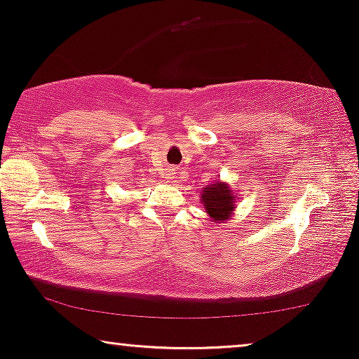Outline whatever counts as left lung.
I'll use <instances>...</instances> for the list:
<instances>
[{"label":"left lung","instance_id":"obj_1","mask_svg":"<svg viewBox=\"0 0 359 359\" xmlns=\"http://www.w3.org/2000/svg\"><path fill=\"white\" fill-rule=\"evenodd\" d=\"M201 203L204 204L205 212L215 224L229 220L235 209V194L230 191V186L217 183L205 186L201 193Z\"/></svg>","mask_w":359,"mask_h":359}]
</instances>
